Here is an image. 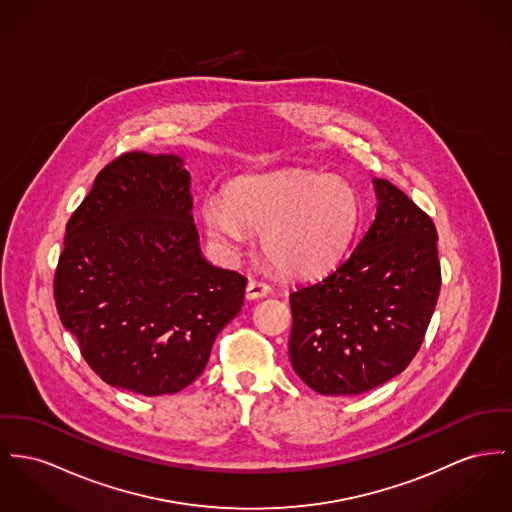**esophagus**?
<instances>
[{"label": "esophagus", "mask_w": 512, "mask_h": 512, "mask_svg": "<svg viewBox=\"0 0 512 512\" xmlns=\"http://www.w3.org/2000/svg\"><path fill=\"white\" fill-rule=\"evenodd\" d=\"M270 293V285H266L264 281H256V279H250L248 285H246V299L248 301H254V299H262Z\"/></svg>", "instance_id": "obj_1"}]
</instances>
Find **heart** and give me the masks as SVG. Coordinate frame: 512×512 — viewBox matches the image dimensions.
<instances>
[{"label": "heart", "instance_id": "obj_1", "mask_svg": "<svg viewBox=\"0 0 512 512\" xmlns=\"http://www.w3.org/2000/svg\"><path fill=\"white\" fill-rule=\"evenodd\" d=\"M202 215L209 239L225 254H239L246 225L262 231V252L279 272L312 277L347 252L361 221V200L336 176L285 171L240 180L227 200L209 194Z\"/></svg>", "mask_w": 512, "mask_h": 512}]
</instances>
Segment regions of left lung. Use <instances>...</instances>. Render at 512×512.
Returning <instances> with one entry per match:
<instances>
[{"label":"left lung","instance_id":"8db88e82","mask_svg":"<svg viewBox=\"0 0 512 512\" xmlns=\"http://www.w3.org/2000/svg\"><path fill=\"white\" fill-rule=\"evenodd\" d=\"M375 221L334 272L291 295L289 359L322 396H355L400 375L441 291L437 229L408 196L373 178Z\"/></svg>","mask_w":512,"mask_h":512}]
</instances>
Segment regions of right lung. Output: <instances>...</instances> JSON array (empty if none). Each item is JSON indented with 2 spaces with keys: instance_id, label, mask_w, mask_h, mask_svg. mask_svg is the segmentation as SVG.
Here are the masks:
<instances>
[{
  "instance_id": "add662e5",
  "label": "right lung",
  "mask_w": 512,
  "mask_h": 512,
  "mask_svg": "<svg viewBox=\"0 0 512 512\" xmlns=\"http://www.w3.org/2000/svg\"><path fill=\"white\" fill-rule=\"evenodd\" d=\"M192 207L180 155L132 151L99 172L69 219L56 308L110 386L180 392L240 312L246 277L205 260Z\"/></svg>"
}]
</instances>
